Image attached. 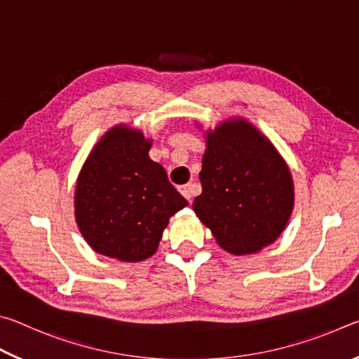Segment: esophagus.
I'll return each instance as SVG.
<instances>
[{
    "label": "esophagus",
    "instance_id": "obj_1",
    "mask_svg": "<svg viewBox=\"0 0 359 359\" xmlns=\"http://www.w3.org/2000/svg\"><path fill=\"white\" fill-rule=\"evenodd\" d=\"M179 191L182 193V196H184L187 201H191V198H193V185H182V187H179Z\"/></svg>",
    "mask_w": 359,
    "mask_h": 359
}]
</instances>
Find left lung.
<instances>
[{
  "label": "left lung",
  "instance_id": "obj_1",
  "mask_svg": "<svg viewBox=\"0 0 359 359\" xmlns=\"http://www.w3.org/2000/svg\"><path fill=\"white\" fill-rule=\"evenodd\" d=\"M193 209L218 245L247 255L274 242L293 210L290 169L245 120H228L208 135Z\"/></svg>",
  "mask_w": 359,
  "mask_h": 359
}]
</instances>
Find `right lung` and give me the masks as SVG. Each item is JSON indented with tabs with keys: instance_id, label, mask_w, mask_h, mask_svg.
Instances as JSON below:
<instances>
[{
	"instance_id": "add662e5",
	"label": "right lung",
	"mask_w": 359,
	"mask_h": 359,
	"mask_svg": "<svg viewBox=\"0 0 359 359\" xmlns=\"http://www.w3.org/2000/svg\"><path fill=\"white\" fill-rule=\"evenodd\" d=\"M141 131L115 126L85 161L76 187V220L96 253L120 261L151 257L163 229L187 199L149 156Z\"/></svg>"
}]
</instances>
